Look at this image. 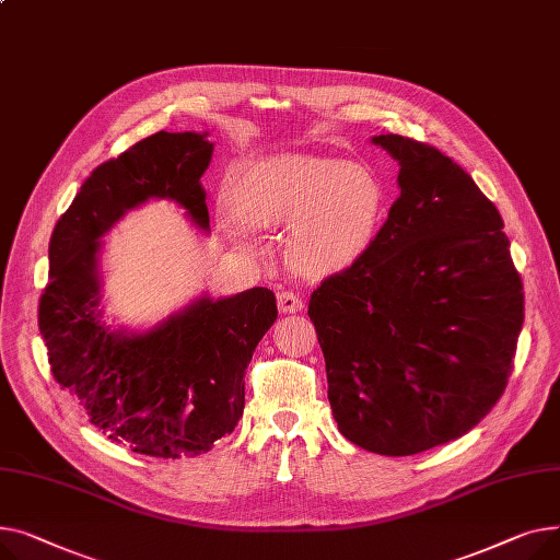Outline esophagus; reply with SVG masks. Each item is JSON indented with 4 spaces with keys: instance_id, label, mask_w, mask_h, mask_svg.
Listing matches in <instances>:
<instances>
[{
    "instance_id": "1",
    "label": "esophagus",
    "mask_w": 560,
    "mask_h": 560,
    "mask_svg": "<svg viewBox=\"0 0 560 560\" xmlns=\"http://www.w3.org/2000/svg\"><path fill=\"white\" fill-rule=\"evenodd\" d=\"M278 310H280V314H295L303 310V301L293 291H280L278 293Z\"/></svg>"
}]
</instances>
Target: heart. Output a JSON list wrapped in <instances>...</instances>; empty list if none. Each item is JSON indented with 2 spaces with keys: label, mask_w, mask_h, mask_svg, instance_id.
<instances>
[{
  "label": "heart",
  "mask_w": 560,
  "mask_h": 560,
  "mask_svg": "<svg viewBox=\"0 0 560 560\" xmlns=\"http://www.w3.org/2000/svg\"><path fill=\"white\" fill-rule=\"evenodd\" d=\"M230 214L248 230L287 228L289 265L312 278L354 267L375 246L386 189L380 176L327 155H278L242 172L230 187ZM223 237L246 248L244 230L225 223Z\"/></svg>",
  "instance_id": "1"
}]
</instances>
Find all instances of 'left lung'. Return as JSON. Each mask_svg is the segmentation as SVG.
I'll list each match as a JSON object with an SVG mask.
<instances>
[{
  "label": "left lung",
  "instance_id": "1",
  "mask_svg": "<svg viewBox=\"0 0 560 560\" xmlns=\"http://www.w3.org/2000/svg\"><path fill=\"white\" fill-rule=\"evenodd\" d=\"M400 164L369 255L310 299L339 432L384 456L462 439L506 388L524 293L504 221L439 149L375 136Z\"/></svg>",
  "mask_w": 560,
  "mask_h": 560
}]
</instances>
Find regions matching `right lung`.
<instances>
[{"mask_svg": "<svg viewBox=\"0 0 560 560\" xmlns=\"http://www.w3.org/2000/svg\"><path fill=\"white\" fill-rule=\"evenodd\" d=\"M208 133H160L96 167L49 242V284L38 325L49 366L90 422L138 454L178 458L208 452L244 413V373L278 318L276 295L253 287L203 293L149 330L104 320L102 250L110 228L151 199H167L203 235L210 214L201 176Z\"/></svg>", "mask_w": 560, "mask_h": 560, "instance_id": "right-lung-1", "label": "right lung"}]
</instances>
